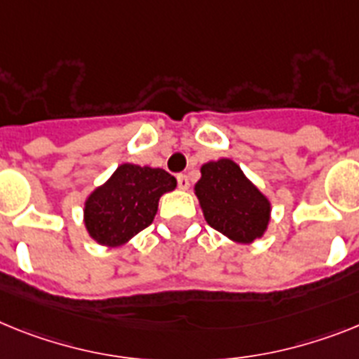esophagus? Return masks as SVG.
I'll list each match as a JSON object with an SVG mask.
<instances>
[{
    "instance_id": "obj_1",
    "label": "esophagus",
    "mask_w": 359,
    "mask_h": 359,
    "mask_svg": "<svg viewBox=\"0 0 359 359\" xmlns=\"http://www.w3.org/2000/svg\"><path fill=\"white\" fill-rule=\"evenodd\" d=\"M177 182H179V188L182 189V191H186V189L189 188V179L186 175H177Z\"/></svg>"
}]
</instances>
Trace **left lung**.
I'll return each instance as SVG.
<instances>
[{
	"instance_id": "1",
	"label": "left lung",
	"mask_w": 359,
	"mask_h": 359,
	"mask_svg": "<svg viewBox=\"0 0 359 359\" xmlns=\"http://www.w3.org/2000/svg\"><path fill=\"white\" fill-rule=\"evenodd\" d=\"M194 191L208 224L226 239L252 245L266 233L272 203L231 158L206 162Z\"/></svg>"
}]
</instances>
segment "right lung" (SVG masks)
Returning a JSON list of instances; mask_svg holds the SVG:
<instances>
[{"instance_id":"add662e5","label":"right lung","mask_w":359,"mask_h":359,"mask_svg":"<svg viewBox=\"0 0 359 359\" xmlns=\"http://www.w3.org/2000/svg\"><path fill=\"white\" fill-rule=\"evenodd\" d=\"M177 188V179L161 168L123 162L83 203V226L102 246L128 245L151 224L164 194Z\"/></svg>"}]
</instances>
